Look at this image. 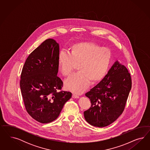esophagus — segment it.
Listing matches in <instances>:
<instances>
[{"instance_id": "esophagus-1", "label": "esophagus", "mask_w": 150, "mask_h": 150, "mask_svg": "<svg viewBox=\"0 0 150 150\" xmlns=\"http://www.w3.org/2000/svg\"><path fill=\"white\" fill-rule=\"evenodd\" d=\"M72 97H73V98H79V96L76 95H75V94H73Z\"/></svg>"}]
</instances>
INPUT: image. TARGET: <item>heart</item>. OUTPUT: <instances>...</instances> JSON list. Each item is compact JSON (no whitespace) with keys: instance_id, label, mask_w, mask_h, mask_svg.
Segmentation results:
<instances>
[{"instance_id":"1","label":"heart","mask_w":150,"mask_h":150,"mask_svg":"<svg viewBox=\"0 0 150 150\" xmlns=\"http://www.w3.org/2000/svg\"><path fill=\"white\" fill-rule=\"evenodd\" d=\"M112 53L107 47L93 42L73 45L70 53L61 51L58 57V67L64 76H69L79 65V72L65 81L67 90L80 94L93 83L102 80L109 70Z\"/></svg>"}]
</instances>
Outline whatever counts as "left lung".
<instances>
[{"label": "left lung", "instance_id": "8db88e82", "mask_svg": "<svg viewBox=\"0 0 150 150\" xmlns=\"http://www.w3.org/2000/svg\"><path fill=\"white\" fill-rule=\"evenodd\" d=\"M132 85L127 68L115 62L105 78L85 94L91 103L83 112L87 122L101 127L113 123L123 113Z\"/></svg>", "mask_w": 150, "mask_h": 150}]
</instances>
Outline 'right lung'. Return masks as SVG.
I'll use <instances>...</instances> for the list:
<instances>
[{
  "label": "right lung",
  "instance_id": "right-lung-1",
  "mask_svg": "<svg viewBox=\"0 0 150 150\" xmlns=\"http://www.w3.org/2000/svg\"><path fill=\"white\" fill-rule=\"evenodd\" d=\"M59 53V44L53 39L46 40L28 55L21 74L20 86L25 109L43 124L58 118L72 96L62 91L63 82L57 76Z\"/></svg>",
  "mask_w": 150,
  "mask_h": 150
}]
</instances>
